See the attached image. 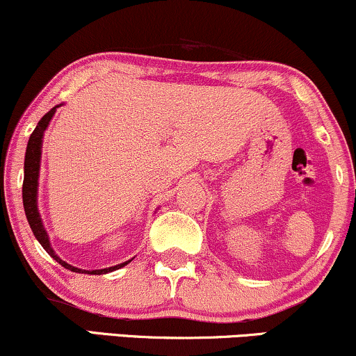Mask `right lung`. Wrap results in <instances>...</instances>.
Segmentation results:
<instances>
[{
    "mask_svg": "<svg viewBox=\"0 0 356 356\" xmlns=\"http://www.w3.org/2000/svg\"><path fill=\"white\" fill-rule=\"evenodd\" d=\"M58 108L59 106H56V108L49 111V113H46L44 115H42L41 121L38 122L36 129H34L33 134L29 136L26 156H24V181H23L24 212H26V219L29 222V227H31L34 237L38 238V242L41 243L42 248H44V250L48 252L51 257H53L56 262H59L64 268H67V270H71V272L89 273V275H102V273L118 270V268H121V267H124V265L129 264L131 260H127V262H124V264L114 265V267H109V268H101V270H83V268L72 267V265L66 264L64 260H61L58 255H56V252L53 250V247H51V243H49L48 232H46L44 225H42L40 212H38V179H40L42 136H44L46 127H48L51 118H53L56 109Z\"/></svg>",
    "mask_w": 356,
    "mask_h": 356,
    "instance_id": "right-lung-1",
    "label": "right lung"
}]
</instances>
